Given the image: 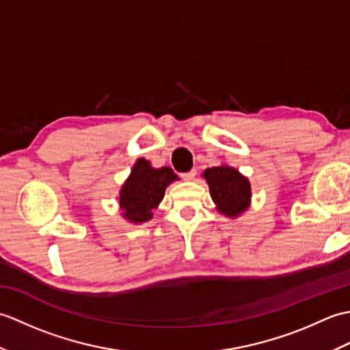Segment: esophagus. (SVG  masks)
I'll list each match as a JSON object with an SVG mask.
<instances>
[{"instance_id": "esophagus-1", "label": "esophagus", "mask_w": 350, "mask_h": 350, "mask_svg": "<svg viewBox=\"0 0 350 350\" xmlns=\"http://www.w3.org/2000/svg\"><path fill=\"white\" fill-rule=\"evenodd\" d=\"M196 176H197V171H196V170H191L189 173H185V174H183V179L191 182V180L196 179Z\"/></svg>"}]
</instances>
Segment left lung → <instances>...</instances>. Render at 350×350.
Segmentation results:
<instances>
[{
	"label": "left lung",
	"instance_id": "left-lung-1",
	"mask_svg": "<svg viewBox=\"0 0 350 350\" xmlns=\"http://www.w3.org/2000/svg\"><path fill=\"white\" fill-rule=\"evenodd\" d=\"M202 176L209 185L211 197L221 215L234 219L250 209L251 183L239 170L221 163L218 167L206 168Z\"/></svg>",
	"mask_w": 350,
	"mask_h": 350
}]
</instances>
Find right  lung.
I'll list each match as a JSON object with an SVG mask.
<instances>
[{
	"instance_id": "add662e5",
	"label": "right lung",
	"mask_w": 350,
	"mask_h": 350,
	"mask_svg": "<svg viewBox=\"0 0 350 350\" xmlns=\"http://www.w3.org/2000/svg\"><path fill=\"white\" fill-rule=\"evenodd\" d=\"M176 180H179V177L170 167L154 168L150 161L138 158L117 197L122 218L131 224L150 221L153 209L165 196V189Z\"/></svg>"
}]
</instances>
